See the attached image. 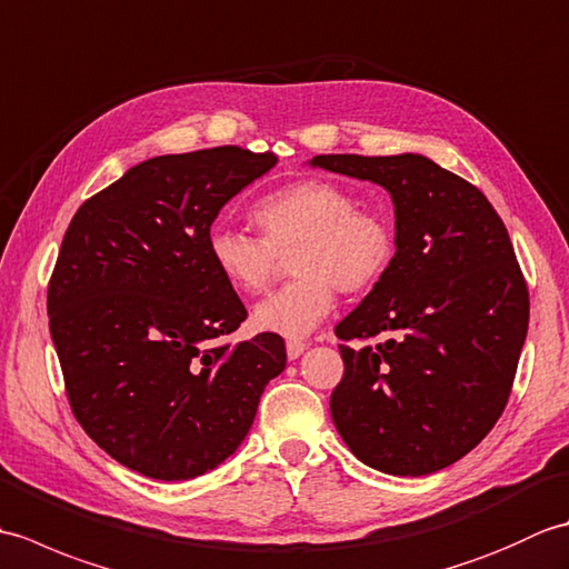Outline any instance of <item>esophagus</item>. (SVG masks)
<instances>
[{
    "label": "esophagus",
    "instance_id": "esophagus-1",
    "mask_svg": "<svg viewBox=\"0 0 569 569\" xmlns=\"http://www.w3.org/2000/svg\"><path fill=\"white\" fill-rule=\"evenodd\" d=\"M308 349V342H303V340H291V342H286V355H288V359H298L300 355H303Z\"/></svg>",
    "mask_w": 569,
    "mask_h": 569
}]
</instances>
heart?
<instances>
[{
	"mask_svg": "<svg viewBox=\"0 0 569 569\" xmlns=\"http://www.w3.org/2000/svg\"><path fill=\"white\" fill-rule=\"evenodd\" d=\"M259 237L214 227L208 234L212 269L239 296H259L288 259L296 276L253 310L261 332L306 337L330 316L337 288L347 296L377 288L396 259V229L381 212L357 208V198L332 180H296L251 210Z\"/></svg>",
	"mask_w": 569,
	"mask_h": 569,
	"instance_id": "b5f03b06",
	"label": "heart"
}]
</instances>
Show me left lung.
Returning <instances> with one entry per match:
<instances>
[{"mask_svg": "<svg viewBox=\"0 0 569 569\" xmlns=\"http://www.w3.org/2000/svg\"><path fill=\"white\" fill-rule=\"evenodd\" d=\"M325 171L391 192L396 259L337 325L345 377L330 398L337 432L361 462L396 477L450 467L509 403L528 332V286L485 192L418 153H328Z\"/></svg>", "mask_w": 569, "mask_h": 569, "instance_id": "obj_1", "label": "left lung"}]
</instances>
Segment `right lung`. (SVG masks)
I'll use <instances>...</instances> for the list:
<instances>
[{
	"mask_svg": "<svg viewBox=\"0 0 569 569\" xmlns=\"http://www.w3.org/2000/svg\"><path fill=\"white\" fill-rule=\"evenodd\" d=\"M276 161L241 147L156 156L84 200L66 229L48 325L72 416L143 477L180 481L224 462L286 369L273 332L222 342L247 308L208 257L222 204Z\"/></svg>",
	"mask_w": 569,
	"mask_h": 569,
	"instance_id": "1",
	"label": "right lung"
}]
</instances>
